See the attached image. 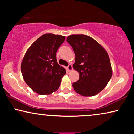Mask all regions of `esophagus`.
<instances>
[{"label": "esophagus", "mask_w": 134, "mask_h": 134, "mask_svg": "<svg viewBox=\"0 0 134 134\" xmlns=\"http://www.w3.org/2000/svg\"><path fill=\"white\" fill-rule=\"evenodd\" d=\"M66 68H67V70L68 71H72V65H71V64H69L68 66Z\"/></svg>", "instance_id": "esophagus-1"}]
</instances>
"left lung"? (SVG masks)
I'll return each instance as SVG.
<instances>
[{
  "instance_id": "8db88e82",
  "label": "left lung",
  "mask_w": 134,
  "mask_h": 134,
  "mask_svg": "<svg viewBox=\"0 0 134 134\" xmlns=\"http://www.w3.org/2000/svg\"><path fill=\"white\" fill-rule=\"evenodd\" d=\"M66 41L76 55L73 68L79 73V79L72 84L74 90L84 96L98 94L112 76L107 52L96 40L85 35H72Z\"/></svg>"
}]
</instances>
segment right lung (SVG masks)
Here are the masks:
<instances>
[{"label": "right lung", "instance_id": "1", "mask_svg": "<svg viewBox=\"0 0 134 134\" xmlns=\"http://www.w3.org/2000/svg\"><path fill=\"white\" fill-rule=\"evenodd\" d=\"M65 40L64 36L44 34L25 53L22 74L25 83L38 94H51L59 88L66 70L57 62L56 52Z\"/></svg>", "mask_w": 134, "mask_h": 134}]
</instances>
